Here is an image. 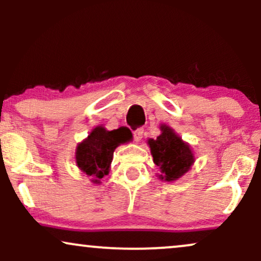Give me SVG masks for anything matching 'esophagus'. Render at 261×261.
I'll list each match as a JSON object with an SVG mask.
<instances>
[{
  "mask_svg": "<svg viewBox=\"0 0 261 261\" xmlns=\"http://www.w3.org/2000/svg\"><path fill=\"white\" fill-rule=\"evenodd\" d=\"M142 136H143V131L142 130H136L134 133V139L136 142H140L141 140H142Z\"/></svg>",
  "mask_w": 261,
  "mask_h": 261,
  "instance_id": "34e87169",
  "label": "esophagus"
}]
</instances>
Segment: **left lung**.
<instances>
[{
  "label": "left lung",
  "instance_id": "left-lung-1",
  "mask_svg": "<svg viewBox=\"0 0 261 261\" xmlns=\"http://www.w3.org/2000/svg\"><path fill=\"white\" fill-rule=\"evenodd\" d=\"M162 134L149 139L148 145L155 166L160 167V179L173 181L182 176L195 162L190 146L174 133L172 127L161 125Z\"/></svg>",
  "mask_w": 261,
  "mask_h": 261
}]
</instances>
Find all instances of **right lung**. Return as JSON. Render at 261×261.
<instances>
[{
	"label": "right lung",
	"mask_w": 261,
	"mask_h": 261,
	"mask_svg": "<svg viewBox=\"0 0 261 261\" xmlns=\"http://www.w3.org/2000/svg\"><path fill=\"white\" fill-rule=\"evenodd\" d=\"M128 141H131V135L125 128L108 131L103 126L94 127L77 146L74 157L77 167L92 176L94 184H100V179L109 173L115 148Z\"/></svg>",
	"instance_id": "add662e5"
}]
</instances>
